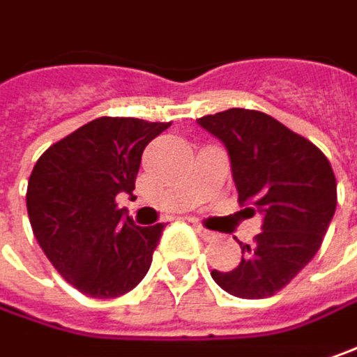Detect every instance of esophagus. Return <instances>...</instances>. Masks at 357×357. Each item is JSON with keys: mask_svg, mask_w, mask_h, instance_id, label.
Wrapping results in <instances>:
<instances>
[{"mask_svg": "<svg viewBox=\"0 0 357 357\" xmlns=\"http://www.w3.org/2000/svg\"><path fill=\"white\" fill-rule=\"evenodd\" d=\"M192 227H195V231L199 233V237H203V239H205V241L213 239V237H215V233H211L208 229H205V227H201V225H199V223H192Z\"/></svg>", "mask_w": 357, "mask_h": 357, "instance_id": "esophagus-1", "label": "esophagus"}]
</instances>
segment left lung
<instances>
[{
	"instance_id": "left-lung-1",
	"label": "left lung",
	"mask_w": 357,
	"mask_h": 357,
	"mask_svg": "<svg viewBox=\"0 0 357 357\" xmlns=\"http://www.w3.org/2000/svg\"><path fill=\"white\" fill-rule=\"evenodd\" d=\"M197 122L227 149L239 205L261 215L255 245L239 243V265L213 269L211 277L241 299L271 297L321 247L337 205L330 160L307 138L257 110L231 108Z\"/></svg>"
}]
</instances>
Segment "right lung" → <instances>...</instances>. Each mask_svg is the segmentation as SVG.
<instances>
[{
	"mask_svg": "<svg viewBox=\"0 0 357 357\" xmlns=\"http://www.w3.org/2000/svg\"><path fill=\"white\" fill-rule=\"evenodd\" d=\"M169 126L96 118L50 146L31 170L33 235L58 273L88 297L128 294L151 269L165 223L138 227L116 197L132 195L142 152Z\"/></svg>",
	"mask_w": 357,
	"mask_h": 357,
	"instance_id": "add662e5",
	"label": "right lung"
}]
</instances>
